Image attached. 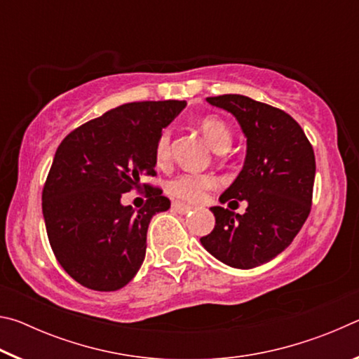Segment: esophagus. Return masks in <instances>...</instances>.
Listing matches in <instances>:
<instances>
[{"mask_svg": "<svg viewBox=\"0 0 359 359\" xmlns=\"http://www.w3.org/2000/svg\"><path fill=\"white\" fill-rule=\"evenodd\" d=\"M172 210L177 212V214H188V212L191 210V205L184 204L180 201H175V203H172Z\"/></svg>", "mask_w": 359, "mask_h": 359, "instance_id": "esophagus-1", "label": "esophagus"}]
</instances>
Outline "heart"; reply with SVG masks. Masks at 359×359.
<instances>
[{"mask_svg":"<svg viewBox=\"0 0 359 359\" xmlns=\"http://www.w3.org/2000/svg\"><path fill=\"white\" fill-rule=\"evenodd\" d=\"M199 130L205 141L215 151H224L229 149L233 135L228 125L217 117H204L199 121ZM171 158V130H163L155 144L156 165H166ZM215 179L208 174H179L166 184V190L171 196L184 201L196 203L205 196V193L215 187Z\"/></svg>","mask_w":359,"mask_h":359,"instance_id":"obj_1","label":"heart"}]
</instances>
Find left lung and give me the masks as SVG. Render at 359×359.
I'll return each instance as SVG.
<instances>
[{
    "mask_svg": "<svg viewBox=\"0 0 359 359\" xmlns=\"http://www.w3.org/2000/svg\"><path fill=\"white\" fill-rule=\"evenodd\" d=\"M238 118L247 137V156L238 179L220 201L245 199L244 215L210 208L215 226L201 244L217 259L252 269L287 248L312 208L315 155L299 123L282 109L242 95L205 98Z\"/></svg>",
    "mask_w": 359,
    "mask_h": 359,
    "instance_id": "left-lung-1",
    "label": "left lung"
}]
</instances>
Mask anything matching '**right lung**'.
Listing matches in <instances>:
<instances>
[{
    "mask_svg": "<svg viewBox=\"0 0 359 359\" xmlns=\"http://www.w3.org/2000/svg\"><path fill=\"white\" fill-rule=\"evenodd\" d=\"M185 101H139L111 109L72 130L58 145L42 188V214L53 255L77 283L123 288L141 267L151 217L171 208L150 184L135 212L123 193L155 177V144Z\"/></svg>",
    "mask_w": 359,
    "mask_h": 359,
    "instance_id": "obj_1",
    "label": "right lung"
}]
</instances>
